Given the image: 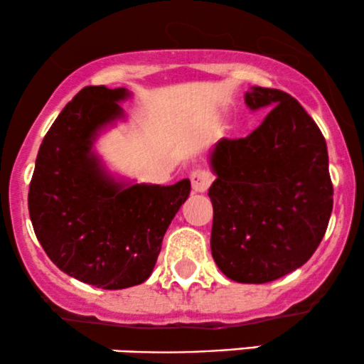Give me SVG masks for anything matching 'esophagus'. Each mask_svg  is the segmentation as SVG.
<instances>
[{
    "label": "esophagus",
    "mask_w": 364,
    "mask_h": 364,
    "mask_svg": "<svg viewBox=\"0 0 364 364\" xmlns=\"http://www.w3.org/2000/svg\"><path fill=\"white\" fill-rule=\"evenodd\" d=\"M190 179L193 191H196V193H205L214 178H212V174L205 169H196L190 174Z\"/></svg>",
    "instance_id": "esophagus-1"
}]
</instances>
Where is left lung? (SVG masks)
Masks as SVG:
<instances>
[{"label":"left lung","instance_id":"1","mask_svg":"<svg viewBox=\"0 0 364 364\" xmlns=\"http://www.w3.org/2000/svg\"><path fill=\"white\" fill-rule=\"evenodd\" d=\"M250 109L272 107L245 139L217 141L210 248L225 277L263 284L284 277L318 248L333 205L327 144L287 92L252 87Z\"/></svg>","mask_w":364,"mask_h":364}]
</instances>
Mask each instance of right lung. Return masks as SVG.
Returning <instances> with one entry per match:
<instances>
[{"instance_id":"right-lung-1","label":"right lung","mask_w":364,"mask_h":364,"mask_svg":"<svg viewBox=\"0 0 364 364\" xmlns=\"http://www.w3.org/2000/svg\"><path fill=\"white\" fill-rule=\"evenodd\" d=\"M127 89L90 85L60 112L46 133L28 188L34 232L65 274L102 289L147 281L171 220L190 195L176 185L114 183L92 152L102 127L123 116Z\"/></svg>"}]
</instances>
